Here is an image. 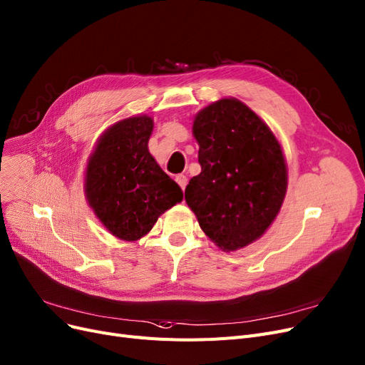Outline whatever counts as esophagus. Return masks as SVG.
I'll return each instance as SVG.
<instances>
[{
	"instance_id": "34e87169",
	"label": "esophagus",
	"mask_w": 365,
	"mask_h": 365,
	"mask_svg": "<svg viewBox=\"0 0 365 365\" xmlns=\"http://www.w3.org/2000/svg\"><path fill=\"white\" fill-rule=\"evenodd\" d=\"M175 181H177V184L181 187V190L184 192V188H185V185H187V182H188L185 175H177V177H175Z\"/></svg>"
}]
</instances>
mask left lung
Here are the masks:
<instances>
[{
    "label": "left lung",
    "mask_w": 365,
    "mask_h": 365,
    "mask_svg": "<svg viewBox=\"0 0 365 365\" xmlns=\"http://www.w3.org/2000/svg\"><path fill=\"white\" fill-rule=\"evenodd\" d=\"M202 172L185 187L200 229L230 252L257 240L280 211L287 172L279 140L240 100L223 98L193 124Z\"/></svg>",
    "instance_id": "obj_1"
}]
</instances>
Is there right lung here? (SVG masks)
I'll return each instance as SVG.
<instances>
[{
  "label": "right lung",
  "mask_w": 365,
  "mask_h": 365,
  "mask_svg": "<svg viewBox=\"0 0 365 365\" xmlns=\"http://www.w3.org/2000/svg\"><path fill=\"white\" fill-rule=\"evenodd\" d=\"M150 116H132L101 136L86 169L85 192L100 222L116 238L136 241L160 214L182 200L178 184L148 151Z\"/></svg>",
  "instance_id": "right-lung-1"
}]
</instances>
